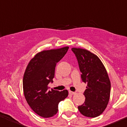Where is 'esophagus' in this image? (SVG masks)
Returning <instances> with one entry per match:
<instances>
[{"label": "esophagus", "mask_w": 127, "mask_h": 127, "mask_svg": "<svg viewBox=\"0 0 127 127\" xmlns=\"http://www.w3.org/2000/svg\"><path fill=\"white\" fill-rule=\"evenodd\" d=\"M69 94H71V95H75L76 94V93H75V92H71V91H69Z\"/></svg>", "instance_id": "34e87169"}]
</instances>
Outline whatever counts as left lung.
<instances>
[{
    "label": "left lung",
    "mask_w": 127,
    "mask_h": 127,
    "mask_svg": "<svg viewBox=\"0 0 127 127\" xmlns=\"http://www.w3.org/2000/svg\"><path fill=\"white\" fill-rule=\"evenodd\" d=\"M76 56L82 81L87 84L84 95L85 101L78 109L84 116L96 117L101 114L108 104L111 82L100 59L86 49L72 48Z\"/></svg>",
    "instance_id": "8db88e82"
}]
</instances>
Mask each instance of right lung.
Returning <instances> with one entry per match:
<instances>
[{"label":"right lung","mask_w":127,"mask_h":127,"mask_svg":"<svg viewBox=\"0 0 127 127\" xmlns=\"http://www.w3.org/2000/svg\"><path fill=\"white\" fill-rule=\"evenodd\" d=\"M69 47L39 52L31 60L24 72L23 86L27 103L35 113L43 118L53 117L58 111V104L68 96L67 90L51 89L56 63L67 53Z\"/></svg>","instance_id":"right-lung-1"}]
</instances>
